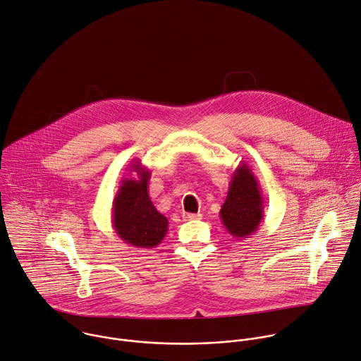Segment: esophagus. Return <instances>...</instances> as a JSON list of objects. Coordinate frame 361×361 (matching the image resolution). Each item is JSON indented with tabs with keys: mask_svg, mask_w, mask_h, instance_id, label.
Here are the masks:
<instances>
[{
	"mask_svg": "<svg viewBox=\"0 0 361 361\" xmlns=\"http://www.w3.org/2000/svg\"><path fill=\"white\" fill-rule=\"evenodd\" d=\"M202 214L200 213H185L183 220H200Z\"/></svg>",
	"mask_w": 361,
	"mask_h": 361,
	"instance_id": "esophagus-1",
	"label": "esophagus"
}]
</instances>
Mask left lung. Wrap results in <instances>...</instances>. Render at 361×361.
<instances>
[{"label": "left lung", "instance_id": "left-lung-1", "mask_svg": "<svg viewBox=\"0 0 361 361\" xmlns=\"http://www.w3.org/2000/svg\"><path fill=\"white\" fill-rule=\"evenodd\" d=\"M220 219L226 230L237 238H248L264 220V203L258 180L244 162L233 172L227 197L220 209Z\"/></svg>", "mask_w": 361, "mask_h": 361}]
</instances>
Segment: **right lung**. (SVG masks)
Listing matches in <instances>:
<instances>
[{"label":"right lung","instance_id":"add662e5","mask_svg":"<svg viewBox=\"0 0 361 361\" xmlns=\"http://www.w3.org/2000/svg\"><path fill=\"white\" fill-rule=\"evenodd\" d=\"M128 171L136 176L123 178L113 200V227L116 234L137 248H154L168 233V219L154 206L148 195L151 171L134 161Z\"/></svg>","mask_w":361,"mask_h":361}]
</instances>
